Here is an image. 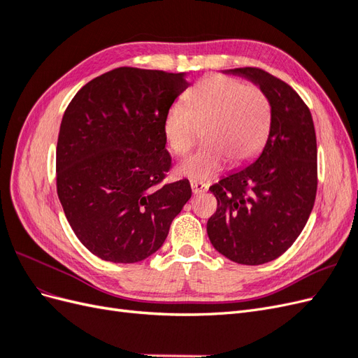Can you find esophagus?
<instances>
[{
    "mask_svg": "<svg viewBox=\"0 0 358 358\" xmlns=\"http://www.w3.org/2000/svg\"><path fill=\"white\" fill-rule=\"evenodd\" d=\"M191 189H192V194H196V196H199V194H203L209 189V185L208 183H201V182H191Z\"/></svg>",
    "mask_w": 358,
    "mask_h": 358,
    "instance_id": "1",
    "label": "esophagus"
}]
</instances>
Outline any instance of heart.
<instances>
[{
	"label": "heart",
	"instance_id": "b5f03b06",
	"mask_svg": "<svg viewBox=\"0 0 358 358\" xmlns=\"http://www.w3.org/2000/svg\"><path fill=\"white\" fill-rule=\"evenodd\" d=\"M270 103L257 86L212 76L199 82L187 95V104L175 103L166 113L162 131L171 150L183 154L203 129L204 146L176 167V175L194 180L210 179L227 159L242 164L266 142L270 129Z\"/></svg>",
	"mask_w": 358,
	"mask_h": 358
}]
</instances>
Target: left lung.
<instances>
[{
    "mask_svg": "<svg viewBox=\"0 0 358 358\" xmlns=\"http://www.w3.org/2000/svg\"><path fill=\"white\" fill-rule=\"evenodd\" d=\"M222 73L258 86L272 119L255 161L209 188L218 209L208 221V236L231 262L258 266L282 255L309 220L318 183L315 128L299 94L275 76L252 67Z\"/></svg>",
    "mask_w": 358,
    "mask_h": 358,
    "instance_id": "left-lung-1",
    "label": "left lung"
}]
</instances>
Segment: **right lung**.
<instances>
[{
    "label": "right lung",
    "instance_id": "right-lung-1",
    "mask_svg": "<svg viewBox=\"0 0 358 358\" xmlns=\"http://www.w3.org/2000/svg\"><path fill=\"white\" fill-rule=\"evenodd\" d=\"M187 78L116 69L86 83L62 116L58 197L78 239L106 262L157 252L191 199L187 179L158 187L171 162L162 124Z\"/></svg>",
    "mask_w": 358,
    "mask_h": 358
}]
</instances>
